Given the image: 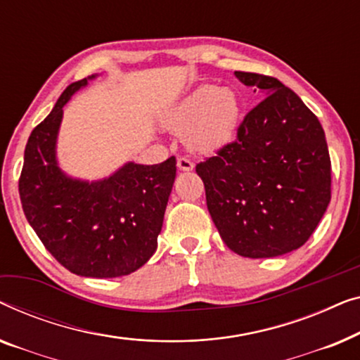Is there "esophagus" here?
<instances>
[{
	"instance_id": "1",
	"label": "esophagus",
	"mask_w": 360,
	"mask_h": 360,
	"mask_svg": "<svg viewBox=\"0 0 360 360\" xmlns=\"http://www.w3.org/2000/svg\"><path fill=\"white\" fill-rule=\"evenodd\" d=\"M178 168L181 171H192V169H194V161L186 158V156H179V158H178Z\"/></svg>"
}]
</instances>
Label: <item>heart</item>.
<instances>
[{
	"label": "heart",
	"mask_w": 360,
	"mask_h": 360,
	"mask_svg": "<svg viewBox=\"0 0 360 360\" xmlns=\"http://www.w3.org/2000/svg\"><path fill=\"white\" fill-rule=\"evenodd\" d=\"M240 117V99L231 89L202 84L169 110L165 125L171 131L184 134L191 150L210 153L233 140Z\"/></svg>",
	"instance_id": "heart-1"
}]
</instances>
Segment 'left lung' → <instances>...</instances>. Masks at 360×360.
<instances>
[{
    "instance_id": "8db88e82",
    "label": "left lung",
    "mask_w": 360,
    "mask_h": 360,
    "mask_svg": "<svg viewBox=\"0 0 360 360\" xmlns=\"http://www.w3.org/2000/svg\"><path fill=\"white\" fill-rule=\"evenodd\" d=\"M266 96L236 140L200 161L207 209L225 245L259 259L303 246L331 200V160L320 120L277 78L235 72Z\"/></svg>"
}]
</instances>
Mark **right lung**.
I'll list each match as a JSON object with an SVG mask.
<instances>
[{"mask_svg":"<svg viewBox=\"0 0 360 360\" xmlns=\"http://www.w3.org/2000/svg\"><path fill=\"white\" fill-rule=\"evenodd\" d=\"M93 78L70 84L32 130L19 195L29 225L60 264L77 276L110 279L136 271L156 251L176 158L151 166L130 161L101 181L68 178L55 155L63 105Z\"/></svg>","mask_w":360,"mask_h":360,"instance_id":"obj_1","label":"right lung"}]
</instances>
